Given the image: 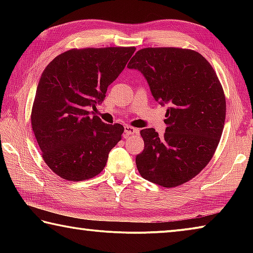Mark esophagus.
<instances>
[{
    "mask_svg": "<svg viewBox=\"0 0 253 253\" xmlns=\"http://www.w3.org/2000/svg\"><path fill=\"white\" fill-rule=\"evenodd\" d=\"M125 136L127 137V136H130V135H134V134H138V129H137V128H134V127H131V126H125Z\"/></svg>",
    "mask_w": 253,
    "mask_h": 253,
    "instance_id": "obj_1",
    "label": "esophagus"
}]
</instances>
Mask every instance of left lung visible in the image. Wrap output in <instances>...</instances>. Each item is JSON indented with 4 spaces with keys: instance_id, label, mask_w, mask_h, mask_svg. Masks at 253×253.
<instances>
[{
    "instance_id": "obj_1",
    "label": "left lung",
    "mask_w": 253,
    "mask_h": 253,
    "mask_svg": "<svg viewBox=\"0 0 253 253\" xmlns=\"http://www.w3.org/2000/svg\"><path fill=\"white\" fill-rule=\"evenodd\" d=\"M127 67L143 74L154 99L168 105L166 129L140 130L144 151L136 156L142 177L164 187L182 185L211 161L225 121V97L202 54L179 48H145Z\"/></svg>"
}]
</instances>
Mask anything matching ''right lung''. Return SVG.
<instances>
[{
	"mask_svg": "<svg viewBox=\"0 0 253 253\" xmlns=\"http://www.w3.org/2000/svg\"><path fill=\"white\" fill-rule=\"evenodd\" d=\"M135 52L125 48L72 49L55 57L41 75L31 124L46 165L68 181L99 174L122 138L124 126L90 116Z\"/></svg>",
	"mask_w": 253,
	"mask_h": 253,
	"instance_id": "obj_1",
	"label": "right lung"
}]
</instances>
